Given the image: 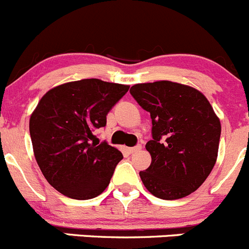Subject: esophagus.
Instances as JSON below:
<instances>
[{
	"label": "esophagus",
	"instance_id": "esophagus-1",
	"mask_svg": "<svg viewBox=\"0 0 249 249\" xmlns=\"http://www.w3.org/2000/svg\"><path fill=\"white\" fill-rule=\"evenodd\" d=\"M139 150H141V145L135 146V147L127 148V151H129V153H134V152H136V151H139Z\"/></svg>",
	"mask_w": 249,
	"mask_h": 249
}]
</instances>
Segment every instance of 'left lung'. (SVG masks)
<instances>
[{
	"mask_svg": "<svg viewBox=\"0 0 249 249\" xmlns=\"http://www.w3.org/2000/svg\"><path fill=\"white\" fill-rule=\"evenodd\" d=\"M152 120L146 143L150 167L140 172L146 189L164 200L184 198L198 189L217 159L221 124L203 93L171 81L130 88Z\"/></svg>",
	"mask_w": 249,
	"mask_h": 249,
	"instance_id": "obj_1",
	"label": "left lung"
}]
</instances>
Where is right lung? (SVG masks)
<instances>
[{"label": "right lung", "mask_w": 249, "mask_h": 249, "mask_svg": "<svg viewBox=\"0 0 249 249\" xmlns=\"http://www.w3.org/2000/svg\"><path fill=\"white\" fill-rule=\"evenodd\" d=\"M129 86L98 78L60 85L46 92L30 115L34 156L51 187L69 198L87 200L108 187L123 160L118 148L96 143L94 131Z\"/></svg>", "instance_id": "add662e5"}]
</instances>
